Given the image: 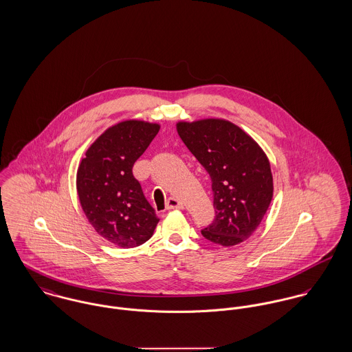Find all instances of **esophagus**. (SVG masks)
<instances>
[{"label":"esophagus","mask_w":352,"mask_h":352,"mask_svg":"<svg viewBox=\"0 0 352 352\" xmlns=\"http://www.w3.org/2000/svg\"><path fill=\"white\" fill-rule=\"evenodd\" d=\"M166 208H167L168 210H171V209H182V208H184V205H182V202H181V201H178L177 198L171 197V198H168V199H167V202H166Z\"/></svg>","instance_id":"1"}]
</instances>
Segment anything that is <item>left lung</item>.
Returning <instances> with one entry per match:
<instances>
[{
  "mask_svg": "<svg viewBox=\"0 0 352 352\" xmlns=\"http://www.w3.org/2000/svg\"><path fill=\"white\" fill-rule=\"evenodd\" d=\"M177 131L212 179L216 217L202 236L222 246L248 240L273 197L268 157L253 138L225 119L178 122Z\"/></svg>",
  "mask_w": 352,
  "mask_h": 352,
  "instance_id": "1",
  "label": "left lung"
}]
</instances>
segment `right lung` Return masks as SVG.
I'll return each mask as SVG.
<instances>
[{"label":"right lung","mask_w":352,"mask_h":352,"mask_svg":"<svg viewBox=\"0 0 352 352\" xmlns=\"http://www.w3.org/2000/svg\"><path fill=\"white\" fill-rule=\"evenodd\" d=\"M160 129L134 119L113 124L89 146L78 168L84 214L98 234L120 248L146 243L160 222L133 175L134 163Z\"/></svg>","instance_id":"obj_1"}]
</instances>
